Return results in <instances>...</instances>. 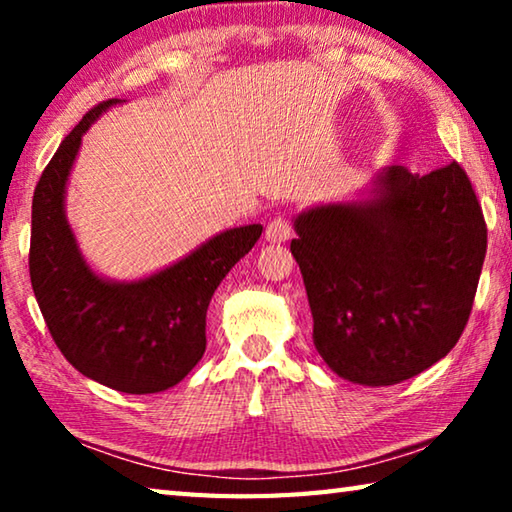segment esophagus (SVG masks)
Here are the masks:
<instances>
[{
  "label": "esophagus",
  "mask_w": 512,
  "mask_h": 512,
  "mask_svg": "<svg viewBox=\"0 0 512 512\" xmlns=\"http://www.w3.org/2000/svg\"><path fill=\"white\" fill-rule=\"evenodd\" d=\"M293 228L289 216H275V219L266 225V239L273 244H282V241L291 239Z\"/></svg>",
  "instance_id": "1"
}]
</instances>
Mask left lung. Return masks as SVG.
Wrapping results in <instances>:
<instances>
[{"instance_id": "1", "label": "left lung", "mask_w": 512, "mask_h": 512, "mask_svg": "<svg viewBox=\"0 0 512 512\" xmlns=\"http://www.w3.org/2000/svg\"><path fill=\"white\" fill-rule=\"evenodd\" d=\"M377 185L370 201L300 214L291 253L320 357L354 384L393 386L461 339L488 228L458 162L424 176L391 167Z\"/></svg>"}]
</instances>
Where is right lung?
<instances>
[{
    "label": "right lung",
    "instance_id": "add662e5",
    "mask_svg": "<svg viewBox=\"0 0 512 512\" xmlns=\"http://www.w3.org/2000/svg\"><path fill=\"white\" fill-rule=\"evenodd\" d=\"M94 106L60 142L33 192L29 275L49 334L72 366L121 393L176 386L205 352V316L216 287L262 237V225L225 230L192 255L140 282L101 280L83 262L65 219V185Z\"/></svg>",
    "mask_w": 512,
    "mask_h": 512
}]
</instances>
